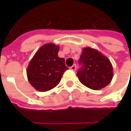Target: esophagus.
Segmentation results:
<instances>
[{"instance_id":"34e87169","label":"esophagus","mask_w":131,"mask_h":131,"mask_svg":"<svg viewBox=\"0 0 131 131\" xmlns=\"http://www.w3.org/2000/svg\"><path fill=\"white\" fill-rule=\"evenodd\" d=\"M70 70H73V71H75V70H76V69H77V66H76V65H75V64H74V65L71 66V67H70Z\"/></svg>"}]
</instances>
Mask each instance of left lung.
<instances>
[{
	"instance_id": "left-lung-1",
	"label": "left lung",
	"mask_w": 131,
	"mask_h": 131,
	"mask_svg": "<svg viewBox=\"0 0 131 131\" xmlns=\"http://www.w3.org/2000/svg\"><path fill=\"white\" fill-rule=\"evenodd\" d=\"M77 76L79 80L88 88L101 90L108 85L113 77V70L110 61L99 51L91 48H85L79 60Z\"/></svg>"
}]
</instances>
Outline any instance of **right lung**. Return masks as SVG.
Returning <instances> with one entry per match:
<instances>
[{"mask_svg": "<svg viewBox=\"0 0 131 131\" xmlns=\"http://www.w3.org/2000/svg\"><path fill=\"white\" fill-rule=\"evenodd\" d=\"M58 45L46 44L40 48L31 60L27 68V77L36 90L45 92L53 89L68 69L65 60L58 57Z\"/></svg>", "mask_w": 131, "mask_h": 131, "instance_id": "obj_1", "label": "right lung"}]
</instances>
